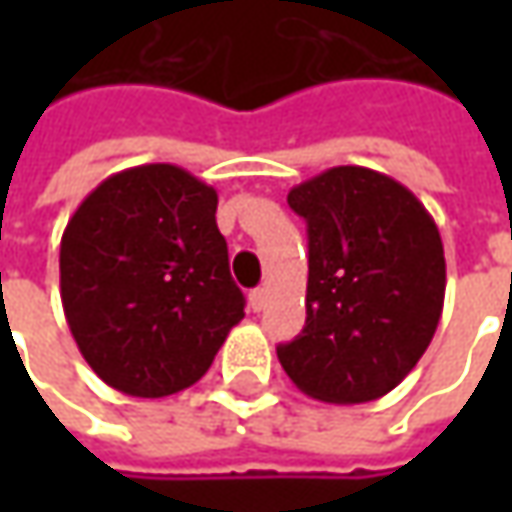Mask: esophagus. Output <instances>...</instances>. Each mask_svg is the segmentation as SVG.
<instances>
[{"label":"esophagus","mask_w":512,"mask_h":512,"mask_svg":"<svg viewBox=\"0 0 512 512\" xmlns=\"http://www.w3.org/2000/svg\"><path fill=\"white\" fill-rule=\"evenodd\" d=\"M265 305H267V290H265V287L253 290V293H250V310H253V313H259V310H265Z\"/></svg>","instance_id":"obj_1"}]
</instances>
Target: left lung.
I'll use <instances>...</instances> for the list:
<instances>
[{
    "mask_svg": "<svg viewBox=\"0 0 512 512\" xmlns=\"http://www.w3.org/2000/svg\"><path fill=\"white\" fill-rule=\"evenodd\" d=\"M307 222V322L276 356L327 404L382 399L416 367L444 305V247L424 205L379 170L330 168L287 193Z\"/></svg>",
    "mask_w": 512,
    "mask_h": 512,
    "instance_id": "1",
    "label": "left lung"
}]
</instances>
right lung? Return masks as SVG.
<instances>
[{
	"mask_svg": "<svg viewBox=\"0 0 512 512\" xmlns=\"http://www.w3.org/2000/svg\"><path fill=\"white\" fill-rule=\"evenodd\" d=\"M216 205L193 173L139 165L108 176L70 216L62 307L79 353L113 390L139 399L185 390L245 319Z\"/></svg>",
	"mask_w": 512,
	"mask_h": 512,
	"instance_id": "add662e5",
	"label": "right lung"
}]
</instances>
